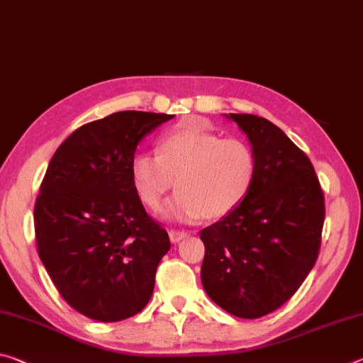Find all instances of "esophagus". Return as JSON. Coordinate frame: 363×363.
Returning <instances> with one entry per match:
<instances>
[{
    "label": "esophagus",
    "instance_id": "1",
    "mask_svg": "<svg viewBox=\"0 0 363 363\" xmlns=\"http://www.w3.org/2000/svg\"><path fill=\"white\" fill-rule=\"evenodd\" d=\"M168 234H169V239H171V242H172V244L181 242V240H184V239L187 238V233H184V231H176V229H171V231H169Z\"/></svg>",
    "mask_w": 363,
    "mask_h": 363
}]
</instances>
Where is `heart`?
Listing matches in <instances>:
<instances>
[{
  "mask_svg": "<svg viewBox=\"0 0 363 363\" xmlns=\"http://www.w3.org/2000/svg\"><path fill=\"white\" fill-rule=\"evenodd\" d=\"M257 174L249 143L223 139L200 123H184L161 137L158 155L140 152L130 179L148 208L158 210L176 181L177 195L164 216L182 223L220 220L242 203Z\"/></svg>",
  "mask_w": 363,
  "mask_h": 363,
  "instance_id": "heart-1",
  "label": "heart"
}]
</instances>
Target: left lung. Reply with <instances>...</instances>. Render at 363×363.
Returning <instances> with one entry per match:
<instances>
[{
    "mask_svg": "<svg viewBox=\"0 0 363 363\" xmlns=\"http://www.w3.org/2000/svg\"><path fill=\"white\" fill-rule=\"evenodd\" d=\"M257 157L250 192L200 233L203 289L239 318H260L296 294L320 250L325 199L307 155L255 114H224Z\"/></svg>",
    "mask_w": 363,
    "mask_h": 363,
    "instance_id": "obj_1",
    "label": "left lung"
}]
</instances>
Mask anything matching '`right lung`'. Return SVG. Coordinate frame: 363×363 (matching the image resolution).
Returning <instances> with one entry per match:
<instances>
[{
  "mask_svg": "<svg viewBox=\"0 0 363 363\" xmlns=\"http://www.w3.org/2000/svg\"><path fill=\"white\" fill-rule=\"evenodd\" d=\"M172 118L113 113L74 130L50 161L33 210L38 255L62 298L91 320L129 318L153 294L171 244L132 186L130 161Z\"/></svg>",
  "mask_w": 363,
  "mask_h": 363,
  "instance_id": "add662e5",
  "label": "right lung"
}]
</instances>
